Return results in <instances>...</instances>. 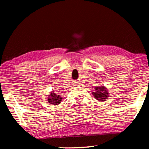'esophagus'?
<instances>
[{
	"label": "esophagus",
	"instance_id": "esophagus-1",
	"mask_svg": "<svg viewBox=\"0 0 149 149\" xmlns=\"http://www.w3.org/2000/svg\"><path fill=\"white\" fill-rule=\"evenodd\" d=\"M79 83H78V82H75V85H79Z\"/></svg>",
	"mask_w": 149,
	"mask_h": 149
}]
</instances>
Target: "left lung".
I'll list each match as a JSON object with an SVG mask.
<instances>
[{
  "label": "left lung",
  "instance_id": "1",
  "mask_svg": "<svg viewBox=\"0 0 149 149\" xmlns=\"http://www.w3.org/2000/svg\"><path fill=\"white\" fill-rule=\"evenodd\" d=\"M94 92H92L94 98L100 102L107 100V99H108V97H109L108 89L104 86L94 87Z\"/></svg>",
  "mask_w": 149,
  "mask_h": 149
}]
</instances>
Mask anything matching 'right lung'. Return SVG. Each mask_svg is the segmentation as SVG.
<instances>
[{
	"label": "right lung",
	"instance_id": "add662e5",
	"mask_svg": "<svg viewBox=\"0 0 149 149\" xmlns=\"http://www.w3.org/2000/svg\"><path fill=\"white\" fill-rule=\"evenodd\" d=\"M47 98L49 103L54 105H58L59 104H60L62 97H61V95H57L54 92V91H52V92H51V94L49 95V97Z\"/></svg>",
	"mask_w": 149,
	"mask_h": 149
}]
</instances>
